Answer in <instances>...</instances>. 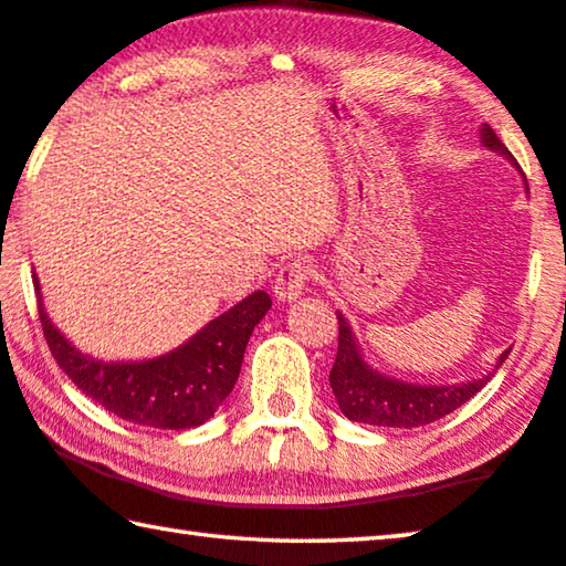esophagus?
Here are the masks:
<instances>
[{
	"label": "esophagus",
	"instance_id": "34e87169",
	"mask_svg": "<svg viewBox=\"0 0 566 566\" xmlns=\"http://www.w3.org/2000/svg\"><path fill=\"white\" fill-rule=\"evenodd\" d=\"M312 280V266L310 262L304 260H290L286 264H282V270L276 272V280H274V294L280 296V300L290 302L296 300L304 292L306 282Z\"/></svg>",
	"mask_w": 566,
	"mask_h": 566
}]
</instances>
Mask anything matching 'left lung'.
Instances as JSON below:
<instances>
[{"mask_svg": "<svg viewBox=\"0 0 566 566\" xmlns=\"http://www.w3.org/2000/svg\"><path fill=\"white\" fill-rule=\"evenodd\" d=\"M482 142L484 147L492 151H500L512 165L520 169L516 159L510 149L504 147V142L496 137L490 124L482 127ZM522 171V169H520ZM339 322V347L337 359L332 364L329 371V385L334 397L339 401L342 415L352 421H364V424L375 427H421L432 424V421L442 419L449 411L462 407L464 401L472 399L486 381L492 379H476V381H462V385H449V387H421V385H407V381H397L389 377L377 375L375 369H369L364 364L357 342L352 337V329L347 319L337 314ZM510 357L506 349L496 367Z\"/></svg>", "mask_w": 566, "mask_h": 566, "instance_id": "left-lung-1", "label": "left lung"}]
</instances>
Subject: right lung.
Masks as SVG:
<instances>
[{"instance_id":"1","label":"right lung","mask_w":566,"mask_h":566,"mask_svg":"<svg viewBox=\"0 0 566 566\" xmlns=\"http://www.w3.org/2000/svg\"><path fill=\"white\" fill-rule=\"evenodd\" d=\"M36 292L40 282L34 280ZM40 322L52 357L76 389L134 424L191 429L214 417L234 389L247 342L270 312L266 292H254L197 332L179 349L147 361H99L66 342L44 314Z\"/></svg>"}]
</instances>
